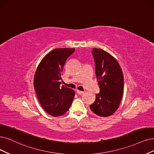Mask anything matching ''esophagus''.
<instances>
[{"label": "esophagus", "instance_id": "esophagus-1", "mask_svg": "<svg viewBox=\"0 0 154 154\" xmlns=\"http://www.w3.org/2000/svg\"><path fill=\"white\" fill-rule=\"evenodd\" d=\"M77 93L79 95H82L83 93H84V91H79V90H77Z\"/></svg>", "mask_w": 154, "mask_h": 154}]
</instances>
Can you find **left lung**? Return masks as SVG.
<instances>
[{
  "label": "left lung",
  "instance_id": "left-lung-1",
  "mask_svg": "<svg viewBox=\"0 0 154 154\" xmlns=\"http://www.w3.org/2000/svg\"><path fill=\"white\" fill-rule=\"evenodd\" d=\"M92 54L100 93L89 108L96 115L109 117L117 110L122 98L123 73L117 61L104 50L93 48Z\"/></svg>",
  "mask_w": 154,
  "mask_h": 154
}]
</instances>
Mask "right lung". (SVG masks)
Masks as SVG:
<instances>
[{
    "label": "right lung",
    "mask_w": 154,
    "mask_h": 154,
    "mask_svg": "<svg viewBox=\"0 0 154 154\" xmlns=\"http://www.w3.org/2000/svg\"><path fill=\"white\" fill-rule=\"evenodd\" d=\"M75 49H54L45 55L40 63L34 77V88L44 110L49 115H63L72 105L75 92L61 86V73L67 58Z\"/></svg>",
    "instance_id": "add662e5"
}]
</instances>
